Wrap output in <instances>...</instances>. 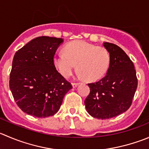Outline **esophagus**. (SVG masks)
I'll list each match as a JSON object with an SVG mask.
<instances>
[{
	"label": "esophagus",
	"mask_w": 149,
	"mask_h": 149,
	"mask_svg": "<svg viewBox=\"0 0 149 149\" xmlns=\"http://www.w3.org/2000/svg\"><path fill=\"white\" fill-rule=\"evenodd\" d=\"M80 83H79V82H74V83H72V86H73V87H76V86H78V85Z\"/></svg>",
	"instance_id": "obj_1"
}]
</instances>
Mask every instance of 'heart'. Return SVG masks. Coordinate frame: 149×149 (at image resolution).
<instances>
[{"mask_svg": "<svg viewBox=\"0 0 149 149\" xmlns=\"http://www.w3.org/2000/svg\"><path fill=\"white\" fill-rule=\"evenodd\" d=\"M59 73L68 78L77 64L79 76L88 81L102 79L111 65V57L106 49L84 41H74L64 47V53H57L53 59Z\"/></svg>", "mask_w": 149, "mask_h": 149, "instance_id": "obj_1", "label": "heart"}]
</instances>
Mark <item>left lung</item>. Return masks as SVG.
Segmentation results:
<instances>
[{
	"mask_svg": "<svg viewBox=\"0 0 149 149\" xmlns=\"http://www.w3.org/2000/svg\"><path fill=\"white\" fill-rule=\"evenodd\" d=\"M111 57L105 77L88 84L90 92L84 100L88 113L99 119L113 118L127 111L135 95L138 79L133 63L117 45L105 42Z\"/></svg>",
	"mask_w": 149,
	"mask_h": 149,
	"instance_id": "obj_1",
	"label": "left lung"
}]
</instances>
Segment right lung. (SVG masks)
Returning <instances> with one entry per match:
<instances>
[{"mask_svg": "<svg viewBox=\"0 0 149 149\" xmlns=\"http://www.w3.org/2000/svg\"><path fill=\"white\" fill-rule=\"evenodd\" d=\"M63 41V38L41 36L14 54L9 86L16 103L24 113L38 118L53 116L73 88L53 63Z\"/></svg>", "mask_w": 149, "mask_h": 149, "instance_id": "1", "label": "right lung"}]
</instances>
